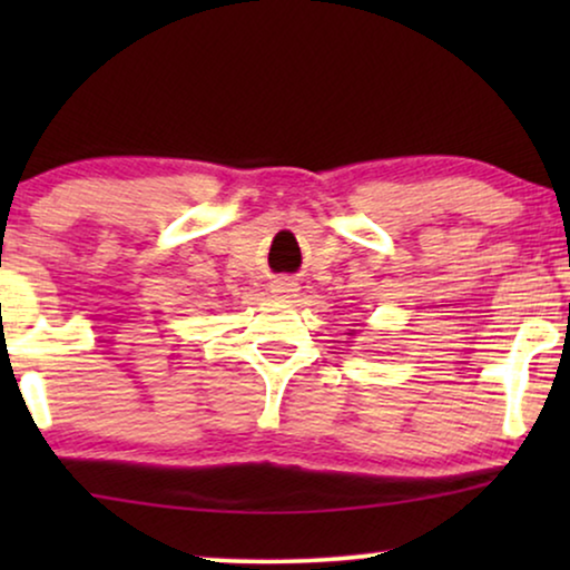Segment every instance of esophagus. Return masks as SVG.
Returning <instances> with one entry per match:
<instances>
[{
	"mask_svg": "<svg viewBox=\"0 0 570 570\" xmlns=\"http://www.w3.org/2000/svg\"><path fill=\"white\" fill-rule=\"evenodd\" d=\"M272 293H275L277 298H293V295L298 293V283H293V279L287 277H279L272 283Z\"/></svg>",
	"mask_w": 570,
	"mask_h": 570,
	"instance_id": "obj_1",
	"label": "esophagus"
}]
</instances>
